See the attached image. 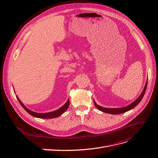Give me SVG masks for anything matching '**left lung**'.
Instances as JSON below:
<instances>
[{
	"mask_svg": "<svg viewBox=\"0 0 158 158\" xmlns=\"http://www.w3.org/2000/svg\"><path fill=\"white\" fill-rule=\"evenodd\" d=\"M147 83H148V82H146V85H145L144 89V90H143V92H142V93L141 94V95L139 96V98H138L136 100V101H135L132 103H131V105H129V106H127V107H122V108H115V109L105 108V107H101V106H98V105L94 101L95 106L98 109H99L100 111H102L105 112V113H109V114H121V113H123L127 112V111H129V110H131V109H133L135 107H136V106H137V105L140 102V101L142 100V98L144 97L145 92H146V90Z\"/></svg>",
	"mask_w": 158,
	"mask_h": 158,
	"instance_id": "obj_1",
	"label": "left lung"
}]
</instances>
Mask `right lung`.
<instances>
[{
  "instance_id": "1",
  "label": "right lung",
  "mask_w": 158,
  "mask_h": 158,
  "mask_svg": "<svg viewBox=\"0 0 158 158\" xmlns=\"http://www.w3.org/2000/svg\"><path fill=\"white\" fill-rule=\"evenodd\" d=\"M17 99L18 100V102H20V105L22 106V107L26 111L29 113L31 115L35 117H37V118H55L60 116V114H63L66 109H68L69 106V99L67 101L63 106H62L60 108H59V109L56 110V111H52V112H49V113H35L30 111V109H28L24 105H23L22 102L20 100L18 97Z\"/></svg>"
}]
</instances>
